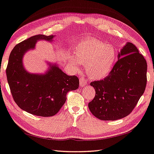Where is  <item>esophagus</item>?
<instances>
[{"mask_svg": "<svg viewBox=\"0 0 154 154\" xmlns=\"http://www.w3.org/2000/svg\"><path fill=\"white\" fill-rule=\"evenodd\" d=\"M79 83H80V85L82 86V87L85 86L87 84V80L84 77H81L80 78V79H79Z\"/></svg>", "mask_w": 154, "mask_h": 154, "instance_id": "obj_1", "label": "esophagus"}]
</instances>
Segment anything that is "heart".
Wrapping results in <instances>:
<instances>
[{
  "label": "heart",
  "mask_w": 154,
  "mask_h": 154,
  "mask_svg": "<svg viewBox=\"0 0 154 154\" xmlns=\"http://www.w3.org/2000/svg\"><path fill=\"white\" fill-rule=\"evenodd\" d=\"M117 58L113 45L93 38L81 41L75 47V58L71 59V66L78 71L79 65H85L87 74L93 79H101L112 70Z\"/></svg>",
  "instance_id": "heart-1"
}]
</instances>
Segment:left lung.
I'll return each mask as SVG.
<instances>
[{"mask_svg": "<svg viewBox=\"0 0 154 154\" xmlns=\"http://www.w3.org/2000/svg\"><path fill=\"white\" fill-rule=\"evenodd\" d=\"M147 62L131 43H127L118 54V60L110 73L90 85L95 95L88 106L91 113L104 121L128 116L146 89Z\"/></svg>", "mask_w": 154, "mask_h": 154, "instance_id": "obj_1", "label": "left lung"}]
</instances>
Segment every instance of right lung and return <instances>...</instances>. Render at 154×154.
<instances>
[{"mask_svg":"<svg viewBox=\"0 0 154 154\" xmlns=\"http://www.w3.org/2000/svg\"><path fill=\"white\" fill-rule=\"evenodd\" d=\"M53 35H37L15 45L8 59L6 73L14 101L20 109L41 117L55 116L65 103L67 93L78 89L79 79L69 76L57 65L44 75L31 74L23 67L22 59L34 49L38 40L53 41Z\"/></svg>","mask_w":154,"mask_h":154,"instance_id":"right-lung-1","label":"right lung"}]
</instances>
